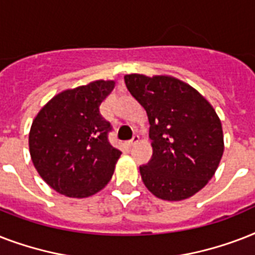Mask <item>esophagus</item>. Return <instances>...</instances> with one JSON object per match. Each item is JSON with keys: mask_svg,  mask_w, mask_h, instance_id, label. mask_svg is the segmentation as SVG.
Segmentation results:
<instances>
[{"mask_svg": "<svg viewBox=\"0 0 255 255\" xmlns=\"http://www.w3.org/2000/svg\"><path fill=\"white\" fill-rule=\"evenodd\" d=\"M139 140H140L139 135H135L131 140H129V141H128V145H129V147H133V145H136V144L139 143Z\"/></svg>", "mask_w": 255, "mask_h": 255, "instance_id": "esophagus-1", "label": "esophagus"}]
</instances>
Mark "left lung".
<instances>
[{
    "label": "left lung",
    "instance_id": "8db88e82",
    "mask_svg": "<svg viewBox=\"0 0 255 255\" xmlns=\"http://www.w3.org/2000/svg\"><path fill=\"white\" fill-rule=\"evenodd\" d=\"M131 95L147 111L151 160L140 167L156 197L180 201L213 177L224 153L221 122L204 96L176 78L126 75Z\"/></svg>",
    "mask_w": 255,
    "mask_h": 255
}]
</instances>
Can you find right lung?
<instances>
[{"label":"right lung","mask_w":255,"mask_h":255,"mask_svg":"<svg viewBox=\"0 0 255 255\" xmlns=\"http://www.w3.org/2000/svg\"><path fill=\"white\" fill-rule=\"evenodd\" d=\"M114 87V81H96L66 90L35 116L30 155L39 176L58 193L88 197L111 180L122 152L110 144L112 126L99 107Z\"/></svg>","instance_id":"obj_1"}]
</instances>
